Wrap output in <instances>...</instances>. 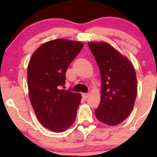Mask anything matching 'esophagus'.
Wrapping results in <instances>:
<instances>
[{
  "instance_id": "1",
  "label": "esophagus",
  "mask_w": 157,
  "mask_h": 157,
  "mask_svg": "<svg viewBox=\"0 0 157 157\" xmlns=\"http://www.w3.org/2000/svg\"><path fill=\"white\" fill-rule=\"evenodd\" d=\"M89 96H90V93H83V97L84 98V99H86V98H88Z\"/></svg>"
}]
</instances>
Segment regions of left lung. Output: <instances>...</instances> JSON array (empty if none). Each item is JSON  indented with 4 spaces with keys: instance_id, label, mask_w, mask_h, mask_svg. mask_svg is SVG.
I'll return each instance as SVG.
<instances>
[{
    "instance_id": "1",
    "label": "left lung",
    "mask_w": 157,
    "mask_h": 157,
    "mask_svg": "<svg viewBox=\"0 0 157 157\" xmlns=\"http://www.w3.org/2000/svg\"><path fill=\"white\" fill-rule=\"evenodd\" d=\"M101 74V101L95 109L97 119L117 125L128 118L137 96L135 70L127 58L105 42H89Z\"/></svg>"
}]
</instances>
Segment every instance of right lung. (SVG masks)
I'll return each instance as SVG.
<instances>
[{"instance_id":"1","label":"right lung","mask_w":157,"mask_h":157,"mask_svg":"<svg viewBox=\"0 0 157 157\" xmlns=\"http://www.w3.org/2000/svg\"><path fill=\"white\" fill-rule=\"evenodd\" d=\"M83 48L78 42L55 39L32 55L27 80L30 102L38 120L53 132L65 131L74 122L80 93L63 90L67 67Z\"/></svg>"}]
</instances>
